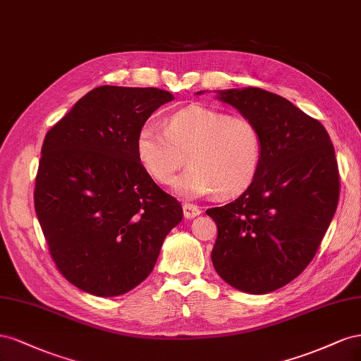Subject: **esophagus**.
I'll list each match as a JSON object with an SVG mask.
<instances>
[{"label":"esophagus","instance_id":"esophagus-1","mask_svg":"<svg viewBox=\"0 0 361 361\" xmlns=\"http://www.w3.org/2000/svg\"><path fill=\"white\" fill-rule=\"evenodd\" d=\"M183 213H184V218L193 219V218H197V216L201 214V209L198 207V205H195V204L184 202L183 204Z\"/></svg>","mask_w":361,"mask_h":361}]
</instances>
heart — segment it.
<instances>
[{
    "label": "heart",
    "instance_id": "b5f03b06",
    "mask_svg": "<svg viewBox=\"0 0 361 361\" xmlns=\"http://www.w3.org/2000/svg\"><path fill=\"white\" fill-rule=\"evenodd\" d=\"M142 168L159 184H169L188 160L190 166L175 181L183 197L233 198L251 186L263 156L257 123L222 110L190 106L173 111L163 128L147 122L136 136Z\"/></svg>",
    "mask_w": 361,
    "mask_h": 361
}]
</instances>
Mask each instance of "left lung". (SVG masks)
I'll return each instance as SVG.
<instances>
[{"label": "left lung", "instance_id": "1", "mask_svg": "<svg viewBox=\"0 0 361 361\" xmlns=\"http://www.w3.org/2000/svg\"><path fill=\"white\" fill-rule=\"evenodd\" d=\"M218 98L257 123L263 156L238 200L205 212L218 226L212 262L234 289L269 293L305 269L333 221L341 192L334 147L321 122L272 92L228 89Z\"/></svg>", "mask_w": 361, "mask_h": 361}]
</instances>
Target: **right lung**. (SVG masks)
<instances>
[{"mask_svg": "<svg viewBox=\"0 0 361 361\" xmlns=\"http://www.w3.org/2000/svg\"><path fill=\"white\" fill-rule=\"evenodd\" d=\"M172 99L156 87L99 86L47 133L35 210L59 272L90 295L135 289L183 219L136 154L139 128Z\"/></svg>", "mask_w": 361, "mask_h": 361, "instance_id": "add662e5", "label": "right lung"}]
</instances>
